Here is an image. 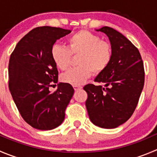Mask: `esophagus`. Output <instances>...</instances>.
Returning <instances> with one entry per match:
<instances>
[{"label":"esophagus","instance_id":"34e87169","mask_svg":"<svg viewBox=\"0 0 157 157\" xmlns=\"http://www.w3.org/2000/svg\"><path fill=\"white\" fill-rule=\"evenodd\" d=\"M73 88H74L75 91H78V90H80V89H82V86H73Z\"/></svg>","mask_w":157,"mask_h":157}]
</instances>
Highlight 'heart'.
<instances>
[{
	"instance_id": "b5f03b06",
	"label": "heart",
	"mask_w": 157,
	"mask_h": 157,
	"mask_svg": "<svg viewBox=\"0 0 157 157\" xmlns=\"http://www.w3.org/2000/svg\"><path fill=\"white\" fill-rule=\"evenodd\" d=\"M77 65L62 76V82L80 86L92 76L105 71L113 59V47L109 41L102 40L90 31H82L68 37L66 47L54 45L51 55L55 66L62 71L69 67L71 55H78Z\"/></svg>"
}]
</instances>
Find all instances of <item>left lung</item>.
Here are the masks:
<instances>
[{"instance_id": "1", "label": "left lung", "mask_w": 157, "mask_h": 157, "mask_svg": "<svg viewBox=\"0 0 157 157\" xmlns=\"http://www.w3.org/2000/svg\"><path fill=\"white\" fill-rule=\"evenodd\" d=\"M102 31L113 47V59L108 68L95 78L102 86H84L91 122L98 127L114 129L126 122L135 111L144 86L143 62L138 48L121 33L109 27Z\"/></svg>"}]
</instances>
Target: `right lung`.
Returning a JSON list of instances; mask_svg holds the SVG:
<instances>
[{"instance_id":"obj_1","label":"right lung","mask_w":157,"mask_h":157,"mask_svg":"<svg viewBox=\"0 0 157 157\" xmlns=\"http://www.w3.org/2000/svg\"><path fill=\"white\" fill-rule=\"evenodd\" d=\"M71 33L55 27H38L20 40L9 60V89L24 120L40 130L58 127L74 94L68 83L58 82L59 71L51 55L55 41ZM56 86V85H55Z\"/></svg>"}]
</instances>
